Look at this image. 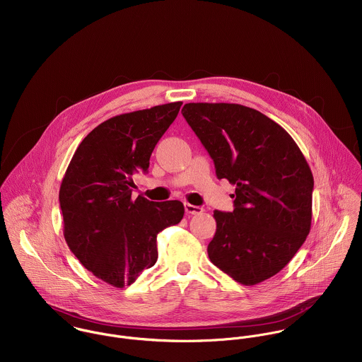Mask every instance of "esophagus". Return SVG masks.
I'll list each match as a JSON object with an SVG mask.
<instances>
[{"label":"esophagus","instance_id":"1","mask_svg":"<svg viewBox=\"0 0 362 362\" xmlns=\"http://www.w3.org/2000/svg\"><path fill=\"white\" fill-rule=\"evenodd\" d=\"M185 207V213L187 214H199L204 211V209L199 206H195V205H191V204H184Z\"/></svg>","mask_w":362,"mask_h":362}]
</instances>
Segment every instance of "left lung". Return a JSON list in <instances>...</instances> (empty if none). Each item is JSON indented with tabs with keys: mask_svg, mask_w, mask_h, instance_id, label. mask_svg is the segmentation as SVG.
<instances>
[{
	"mask_svg": "<svg viewBox=\"0 0 362 362\" xmlns=\"http://www.w3.org/2000/svg\"><path fill=\"white\" fill-rule=\"evenodd\" d=\"M181 112L213 158L217 178L235 185L234 210L213 213L209 258L235 281L258 284L279 273L310 234V165L288 132L258 110L188 103Z\"/></svg>",
	"mask_w": 362,
	"mask_h": 362,
	"instance_id": "obj_1",
	"label": "left lung"
}]
</instances>
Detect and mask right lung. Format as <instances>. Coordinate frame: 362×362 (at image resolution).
I'll return each instance as SVG.
<instances>
[{"label": "right lung", "mask_w": 362, "mask_h": 362, "mask_svg": "<svg viewBox=\"0 0 362 362\" xmlns=\"http://www.w3.org/2000/svg\"><path fill=\"white\" fill-rule=\"evenodd\" d=\"M181 102L112 117L78 146L59 188L64 237L79 262L122 288L157 260V234L184 217L180 201L132 197V177L149 168Z\"/></svg>", "instance_id": "1"}]
</instances>
